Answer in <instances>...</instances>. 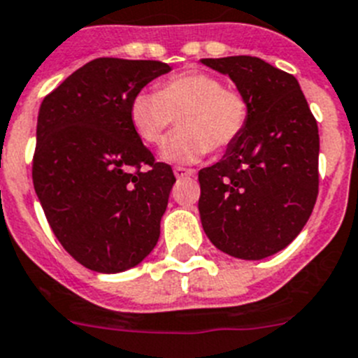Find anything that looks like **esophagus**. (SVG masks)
<instances>
[{"label":"esophagus","mask_w":358,"mask_h":358,"mask_svg":"<svg viewBox=\"0 0 358 358\" xmlns=\"http://www.w3.org/2000/svg\"><path fill=\"white\" fill-rule=\"evenodd\" d=\"M194 175V171L192 169H189V167H183V166H176L175 167V176L176 178H185V176H192Z\"/></svg>","instance_id":"1"}]
</instances>
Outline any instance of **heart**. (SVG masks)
<instances>
[{"label": "heart", "instance_id": "obj_1", "mask_svg": "<svg viewBox=\"0 0 358 358\" xmlns=\"http://www.w3.org/2000/svg\"><path fill=\"white\" fill-rule=\"evenodd\" d=\"M250 115L246 96L207 71L180 73L164 80L157 92H137L130 101L131 127L150 146H160L178 119L180 131L162 151L164 159L176 164L196 162L207 151L234 146Z\"/></svg>", "mask_w": 358, "mask_h": 358}]
</instances>
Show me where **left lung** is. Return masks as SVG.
I'll return each instance as SVG.
<instances>
[{
    "label": "left lung",
    "instance_id": "left-lung-1",
    "mask_svg": "<svg viewBox=\"0 0 358 358\" xmlns=\"http://www.w3.org/2000/svg\"><path fill=\"white\" fill-rule=\"evenodd\" d=\"M250 101L246 131L199 171V215L215 248L260 260L296 239L320 191V134L298 80L257 57L203 59Z\"/></svg>",
    "mask_w": 358,
    "mask_h": 358
}]
</instances>
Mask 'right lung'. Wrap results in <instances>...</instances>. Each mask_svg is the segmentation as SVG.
I'll list each match as a JSON object with an SVG mask.
<instances>
[{"mask_svg": "<svg viewBox=\"0 0 358 358\" xmlns=\"http://www.w3.org/2000/svg\"><path fill=\"white\" fill-rule=\"evenodd\" d=\"M171 67L101 57L44 98L31 178L64 250L87 269L137 266L160 237L176 178L130 123V101Z\"/></svg>", "mask_w": 358, "mask_h": 358, "instance_id": "right-lung-1", "label": "right lung"}]
</instances>
